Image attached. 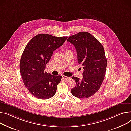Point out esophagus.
<instances>
[{"mask_svg":"<svg viewBox=\"0 0 131 131\" xmlns=\"http://www.w3.org/2000/svg\"><path fill=\"white\" fill-rule=\"evenodd\" d=\"M62 78L64 80H68V79H69V78H70V77H67V76H64V75L62 76Z\"/></svg>","mask_w":131,"mask_h":131,"instance_id":"34e87169","label":"esophagus"}]
</instances>
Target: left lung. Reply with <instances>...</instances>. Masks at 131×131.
<instances>
[{
    "mask_svg": "<svg viewBox=\"0 0 131 131\" xmlns=\"http://www.w3.org/2000/svg\"><path fill=\"white\" fill-rule=\"evenodd\" d=\"M67 41L75 46L77 61L83 66V78L73 76L76 86L71 93L78 98H89L100 89L105 75L107 59L101 43L86 31L71 36Z\"/></svg>",
    "mask_w": 131,
    "mask_h": 131,
    "instance_id": "obj_1",
    "label": "left lung"
}]
</instances>
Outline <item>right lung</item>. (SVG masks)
Listing matches in <instances>:
<instances>
[{
	"label": "right lung",
	"instance_id": "add662e5",
	"mask_svg": "<svg viewBox=\"0 0 131 131\" xmlns=\"http://www.w3.org/2000/svg\"><path fill=\"white\" fill-rule=\"evenodd\" d=\"M67 38L40 34L25 47L20 61V72L25 87L36 98L46 100L55 95L62 76L52 75L44 70L53 51Z\"/></svg>",
	"mask_w": 131,
	"mask_h": 131
}]
</instances>
